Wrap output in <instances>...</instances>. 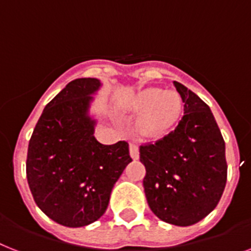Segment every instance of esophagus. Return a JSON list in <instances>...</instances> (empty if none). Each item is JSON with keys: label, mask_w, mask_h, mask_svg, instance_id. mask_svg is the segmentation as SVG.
<instances>
[{"label": "esophagus", "mask_w": 251, "mask_h": 251, "mask_svg": "<svg viewBox=\"0 0 251 251\" xmlns=\"http://www.w3.org/2000/svg\"><path fill=\"white\" fill-rule=\"evenodd\" d=\"M129 151H130V156H131L134 160H138V158H139V147H138V144L130 143Z\"/></svg>", "instance_id": "34e87169"}]
</instances>
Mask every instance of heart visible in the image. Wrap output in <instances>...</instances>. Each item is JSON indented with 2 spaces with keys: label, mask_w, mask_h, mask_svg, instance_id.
<instances>
[{
  "label": "heart",
  "mask_w": 251,
  "mask_h": 251,
  "mask_svg": "<svg viewBox=\"0 0 251 251\" xmlns=\"http://www.w3.org/2000/svg\"><path fill=\"white\" fill-rule=\"evenodd\" d=\"M131 111L146 115L140 120V129L147 135H161L176 124L182 111V99L174 91L161 89H146L135 97Z\"/></svg>",
  "instance_id": "obj_1"
}]
</instances>
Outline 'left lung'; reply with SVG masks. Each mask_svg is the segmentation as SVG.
I'll use <instances>...</instances> for the list:
<instances>
[{
	"label": "left lung",
	"mask_w": 251,
	"mask_h": 251,
	"mask_svg": "<svg viewBox=\"0 0 251 251\" xmlns=\"http://www.w3.org/2000/svg\"><path fill=\"white\" fill-rule=\"evenodd\" d=\"M184 115L154 143L142 144L144 192L151 210L174 226H192L219 202L227 182L226 144L209 105L174 81Z\"/></svg>",
	"instance_id": "8db88e82"
}]
</instances>
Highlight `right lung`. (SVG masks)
I'll return each mask as SVG.
<instances>
[{
    "mask_svg": "<svg viewBox=\"0 0 251 251\" xmlns=\"http://www.w3.org/2000/svg\"><path fill=\"white\" fill-rule=\"evenodd\" d=\"M97 78L73 79L45 107L30 136L26 179L34 202L66 227H83L105 213L112 188L131 162L129 144L105 146L89 113Z\"/></svg>",
    "mask_w": 251,
    "mask_h": 251,
    "instance_id": "obj_1",
    "label": "right lung"
}]
</instances>
